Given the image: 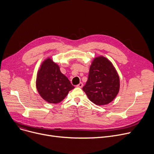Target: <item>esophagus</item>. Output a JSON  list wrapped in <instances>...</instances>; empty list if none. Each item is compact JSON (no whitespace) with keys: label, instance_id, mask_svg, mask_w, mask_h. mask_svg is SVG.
I'll return each instance as SVG.
<instances>
[{"label":"esophagus","instance_id":"1","mask_svg":"<svg viewBox=\"0 0 154 154\" xmlns=\"http://www.w3.org/2000/svg\"><path fill=\"white\" fill-rule=\"evenodd\" d=\"M77 87H79V88H82L83 87V84H82V82H80L78 85H77V86H76Z\"/></svg>","mask_w":154,"mask_h":154}]
</instances>
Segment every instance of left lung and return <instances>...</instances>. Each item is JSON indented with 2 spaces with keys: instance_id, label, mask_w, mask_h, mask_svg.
I'll return each mask as SVG.
<instances>
[{
  "instance_id": "8db88e82",
  "label": "left lung",
  "mask_w": 154,
  "mask_h": 154,
  "mask_svg": "<svg viewBox=\"0 0 154 154\" xmlns=\"http://www.w3.org/2000/svg\"><path fill=\"white\" fill-rule=\"evenodd\" d=\"M119 88V77L113 64L103 56L94 57L82 88L88 99L98 106L107 105L116 98Z\"/></svg>"
}]
</instances>
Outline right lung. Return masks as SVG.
Returning <instances> with one entry per match:
<instances>
[{
    "label": "right lung",
    "mask_w": 154,
    "mask_h": 154,
    "mask_svg": "<svg viewBox=\"0 0 154 154\" xmlns=\"http://www.w3.org/2000/svg\"><path fill=\"white\" fill-rule=\"evenodd\" d=\"M36 87L42 98L53 104L62 101L69 91L74 88L68 78L61 72L59 65L49 57L43 61L38 70Z\"/></svg>",
    "instance_id": "1"
}]
</instances>
